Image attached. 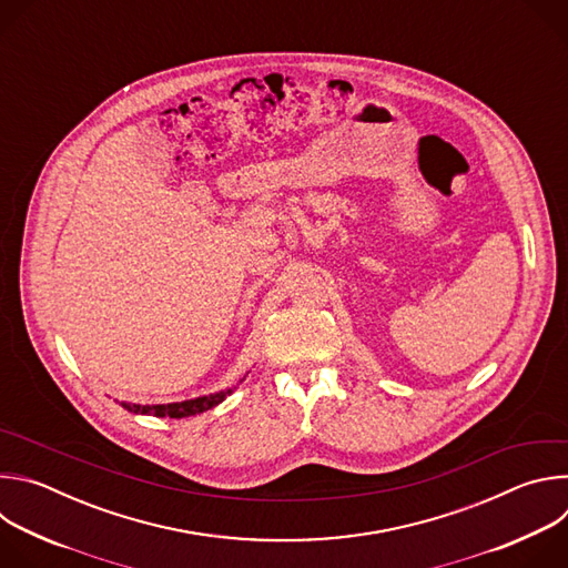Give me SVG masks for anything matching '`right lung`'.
Here are the masks:
<instances>
[{
    "label": "right lung",
    "mask_w": 568,
    "mask_h": 568,
    "mask_svg": "<svg viewBox=\"0 0 568 568\" xmlns=\"http://www.w3.org/2000/svg\"><path fill=\"white\" fill-rule=\"evenodd\" d=\"M233 388L220 390V393H211V395H202V397H193V399H184V402H171V404H130V402H121V407L128 409L130 414H141V416H156V418H189L202 412H209L217 404L231 395Z\"/></svg>",
    "instance_id": "1"
}]
</instances>
